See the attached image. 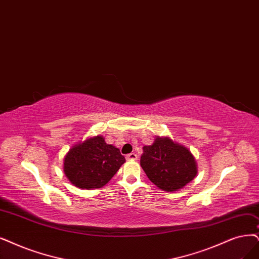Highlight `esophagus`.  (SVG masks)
I'll list each match as a JSON object with an SVG mask.
<instances>
[{
    "instance_id": "obj_1",
    "label": "esophagus",
    "mask_w": 259,
    "mask_h": 259,
    "mask_svg": "<svg viewBox=\"0 0 259 259\" xmlns=\"http://www.w3.org/2000/svg\"><path fill=\"white\" fill-rule=\"evenodd\" d=\"M126 159L128 161H135V160L138 159V156H137V154H135V152H131V154H128L126 156Z\"/></svg>"
}]
</instances>
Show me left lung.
<instances>
[{"label": "left lung", "instance_id": "left-lung-1", "mask_svg": "<svg viewBox=\"0 0 259 259\" xmlns=\"http://www.w3.org/2000/svg\"><path fill=\"white\" fill-rule=\"evenodd\" d=\"M141 166L151 183L166 192L184 188L197 173L190 150L168 138H157L154 144L143 147Z\"/></svg>", "mask_w": 259, "mask_h": 259}]
</instances>
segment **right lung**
I'll list each match as a JSON object with an SVG mask.
<instances>
[{
	"mask_svg": "<svg viewBox=\"0 0 259 259\" xmlns=\"http://www.w3.org/2000/svg\"><path fill=\"white\" fill-rule=\"evenodd\" d=\"M126 162L120 150L95 137L73 146L64 159L65 175L81 189L101 188Z\"/></svg>",
	"mask_w": 259,
	"mask_h": 259,
	"instance_id": "right-lung-1",
	"label": "right lung"
}]
</instances>
